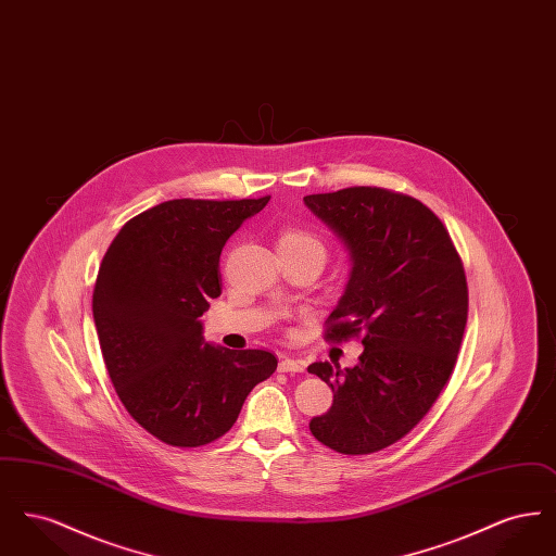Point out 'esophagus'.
<instances>
[{
  "label": "esophagus",
  "mask_w": 556,
  "mask_h": 556,
  "mask_svg": "<svg viewBox=\"0 0 556 556\" xmlns=\"http://www.w3.org/2000/svg\"><path fill=\"white\" fill-rule=\"evenodd\" d=\"M304 369H306V363L298 361V358H283L279 363V370L281 372H302Z\"/></svg>",
  "instance_id": "esophagus-1"
}]
</instances>
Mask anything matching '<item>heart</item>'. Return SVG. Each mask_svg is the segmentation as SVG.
<instances>
[{
    "mask_svg": "<svg viewBox=\"0 0 556 556\" xmlns=\"http://www.w3.org/2000/svg\"><path fill=\"white\" fill-rule=\"evenodd\" d=\"M277 248H290V250L317 248V250L325 252L323 243L315 236H311V233H306L302 229H286V231H281L279 239H277Z\"/></svg>",
    "mask_w": 556,
    "mask_h": 556,
    "instance_id": "b5f03b06",
    "label": "heart"
}]
</instances>
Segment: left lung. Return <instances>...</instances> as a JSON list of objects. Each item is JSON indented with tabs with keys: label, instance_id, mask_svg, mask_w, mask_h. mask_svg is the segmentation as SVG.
Returning <instances> with one entry per match:
<instances>
[{
	"label": "left lung",
	"instance_id": "1",
	"mask_svg": "<svg viewBox=\"0 0 556 556\" xmlns=\"http://www.w3.org/2000/svg\"><path fill=\"white\" fill-rule=\"evenodd\" d=\"M304 204L352 265L325 336L365 345L352 369L308 367L333 392L311 431L336 452L370 454L404 438L444 390L467 325L465 270L442 220L410 195L348 187Z\"/></svg>",
	"mask_w": 556,
	"mask_h": 556
}]
</instances>
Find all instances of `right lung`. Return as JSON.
<instances>
[{
  "mask_svg": "<svg viewBox=\"0 0 556 556\" xmlns=\"http://www.w3.org/2000/svg\"><path fill=\"white\" fill-rule=\"evenodd\" d=\"M258 200H168L112 239L93 290L108 375L132 419L181 448L211 444L238 421L252 388L277 369L266 350L204 340L220 295V252Z\"/></svg>",
  "mask_w": 556,
  "mask_h": 556,
  "instance_id": "1",
  "label": "right lung"
}]
</instances>
